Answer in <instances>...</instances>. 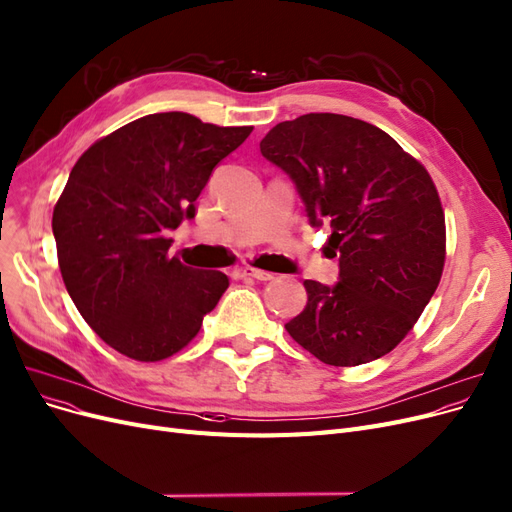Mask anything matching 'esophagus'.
Returning a JSON list of instances; mask_svg holds the SVG:
<instances>
[{
	"label": "esophagus",
	"instance_id": "esophagus-1",
	"mask_svg": "<svg viewBox=\"0 0 512 512\" xmlns=\"http://www.w3.org/2000/svg\"><path fill=\"white\" fill-rule=\"evenodd\" d=\"M239 277H250V279H258V281H271L275 275L269 271H260V269H252V267H243L237 273Z\"/></svg>",
	"mask_w": 512,
	"mask_h": 512
}]
</instances>
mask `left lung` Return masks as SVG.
Returning <instances> with one entry per match:
<instances>
[{
	"label": "left lung",
	"mask_w": 512,
	"mask_h": 512,
	"mask_svg": "<svg viewBox=\"0 0 512 512\" xmlns=\"http://www.w3.org/2000/svg\"><path fill=\"white\" fill-rule=\"evenodd\" d=\"M260 152L294 182L311 226L328 224L339 281L305 279L290 337L330 366L373 362L407 337L438 288L445 214L430 173L375 125L305 114L275 125Z\"/></svg>",
	"instance_id": "8db88e82"
}]
</instances>
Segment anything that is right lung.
Returning a JSON list of instances; mask_svg holds the SVG:
<instances>
[{"instance_id":"1","label":"right lung","mask_w":512,"mask_h":512,"mask_svg":"<svg viewBox=\"0 0 512 512\" xmlns=\"http://www.w3.org/2000/svg\"><path fill=\"white\" fill-rule=\"evenodd\" d=\"M250 133L148 114L99 139L69 173L52 211L59 269L86 324L122 356H173L226 292L224 273L171 258L167 233L195 218L211 171Z\"/></svg>"}]
</instances>
